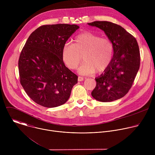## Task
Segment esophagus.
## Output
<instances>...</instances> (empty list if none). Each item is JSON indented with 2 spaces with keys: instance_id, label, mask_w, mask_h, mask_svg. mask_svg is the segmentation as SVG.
Here are the masks:
<instances>
[{
  "instance_id": "1",
  "label": "esophagus",
  "mask_w": 155,
  "mask_h": 155,
  "mask_svg": "<svg viewBox=\"0 0 155 155\" xmlns=\"http://www.w3.org/2000/svg\"><path fill=\"white\" fill-rule=\"evenodd\" d=\"M83 80H84V78L82 77L79 76V77H78V81H83Z\"/></svg>"
}]
</instances>
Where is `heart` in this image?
Here are the masks:
<instances>
[{
	"instance_id": "obj_1",
	"label": "heart",
	"mask_w": 155,
	"mask_h": 155,
	"mask_svg": "<svg viewBox=\"0 0 155 155\" xmlns=\"http://www.w3.org/2000/svg\"><path fill=\"white\" fill-rule=\"evenodd\" d=\"M114 54V46L108 38L91 32H83L74 39V43H66L62 48V59L72 70L77 68L83 56L84 62L78 69L82 75L101 73L111 64Z\"/></svg>"
}]
</instances>
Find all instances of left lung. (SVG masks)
Masks as SVG:
<instances>
[{"label":"left lung","mask_w":155,"mask_h":155,"mask_svg":"<svg viewBox=\"0 0 155 155\" xmlns=\"http://www.w3.org/2000/svg\"><path fill=\"white\" fill-rule=\"evenodd\" d=\"M88 25L104 31L114 46L108 68L96 78L91 93L97 101L112 102L124 97L130 89L140 68V51L136 39L123 28L108 21H94Z\"/></svg>","instance_id":"left-lung-1"}]
</instances>
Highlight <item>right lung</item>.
<instances>
[{
	"label": "right lung",
	"mask_w": 155,
	"mask_h": 155,
	"mask_svg": "<svg viewBox=\"0 0 155 155\" xmlns=\"http://www.w3.org/2000/svg\"><path fill=\"white\" fill-rule=\"evenodd\" d=\"M78 29L75 25L41 26L30 35L22 49L18 61L20 83L37 104L53 108L69 99L78 77L65 65L61 53Z\"/></svg>",
	"instance_id": "add662e5"
}]
</instances>
